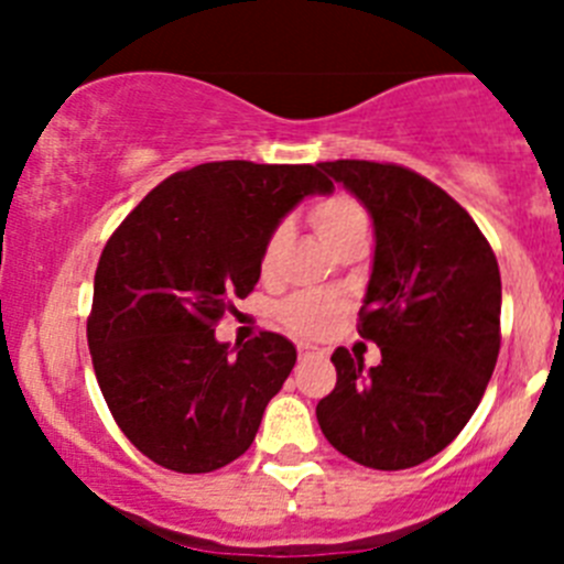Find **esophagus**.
<instances>
[{
    "instance_id": "1",
    "label": "esophagus",
    "mask_w": 564,
    "mask_h": 564,
    "mask_svg": "<svg viewBox=\"0 0 564 564\" xmlns=\"http://www.w3.org/2000/svg\"><path fill=\"white\" fill-rule=\"evenodd\" d=\"M311 356H325V350H318L313 344H299V358H311Z\"/></svg>"
}]
</instances>
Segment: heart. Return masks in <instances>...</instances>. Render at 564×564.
<instances>
[{"instance_id":"b5f03b06","label":"heart","mask_w":564,"mask_h":564,"mask_svg":"<svg viewBox=\"0 0 564 564\" xmlns=\"http://www.w3.org/2000/svg\"><path fill=\"white\" fill-rule=\"evenodd\" d=\"M311 223L318 231V237L325 239L330 248H338L344 239L350 237H367V212L358 200H352L350 194H330L322 197L311 206ZM288 242V228L279 226L262 242L259 251V271L271 276L276 268L282 248ZM347 299L336 291H305L296 296L285 299L279 305V318L282 325L291 327L299 336H325L333 330L338 318H341Z\"/></svg>"}]
</instances>
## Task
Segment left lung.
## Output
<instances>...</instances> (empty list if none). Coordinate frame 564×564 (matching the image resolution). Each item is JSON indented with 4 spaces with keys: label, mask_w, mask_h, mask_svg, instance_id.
<instances>
[{
    "label": "left lung",
    "mask_w": 564,
    "mask_h": 564,
    "mask_svg": "<svg viewBox=\"0 0 564 564\" xmlns=\"http://www.w3.org/2000/svg\"><path fill=\"white\" fill-rule=\"evenodd\" d=\"M367 208L376 234L358 333L381 347L364 367L338 347L336 390L316 406L333 449L398 471L460 435L495 372L502 285L477 223L441 186L395 163H318Z\"/></svg>",
    "instance_id": "left-lung-1"
}]
</instances>
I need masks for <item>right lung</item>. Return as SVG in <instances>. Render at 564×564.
<instances>
[{"mask_svg": "<svg viewBox=\"0 0 564 564\" xmlns=\"http://www.w3.org/2000/svg\"><path fill=\"white\" fill-rule=\"evenodd\" d=\"M330 192L318 166L200 163L154 186L109 237L87 341L115 423L149 460L203 475L246 455L296 347L279 333L231 347L214 325L259 282L268 234Z\"/></svg>", "mask_w": 564, "mask_h": 564, "instance_id": "right-lung-1", "label": "right lung"}]
</instances>
